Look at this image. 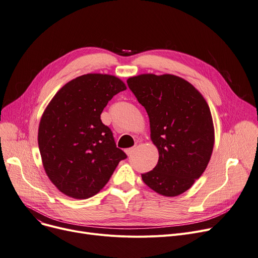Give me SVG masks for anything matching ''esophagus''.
<instances>
[{
  "label": "esophagus",
  "instance_id": "1",
  "mask_svg": "<svg viewBox=\"0 0 258 258\" xmlns=\"http://www.w3.org/2000/svg\"><path fill=\"white\" fill-rule=\"evenodd\" d=\"M136 148H137V146H134V147H131V148H126V150H125V154H126L127 156L133 155V154L135 153V151H136Z\"/></svg>",
  "mask_w": 258,
  "mask_h": 258
}]
</instances>
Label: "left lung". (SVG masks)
Masks as SVG:
<instances>
[{
  "label": "left lung",
  "mask_w": 258,
  "mask_h": 258,
  "mask_svg": "<svg viewBox=\"0 0 258 258\" xmlns=\"http://www.w3.org/2000/svg\"><path fill=\"white\" fill-rule=\"evenodd\" d=\"M127 85L147 112L151 139L157 146L156 167L142 173L143 182L165 197L190 188L205 171L213 151L210 108L187 80L171 74H141Z\"/></svg>",
  "instance_id": "8db88e82"
}]
</instances>
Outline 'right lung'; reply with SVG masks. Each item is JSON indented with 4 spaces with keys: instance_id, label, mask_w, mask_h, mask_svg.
I'll return each mask as SVG.
<instances>
[{
    "instance_id": "1",
    "label": "right lung",
    "mask_w": 258,
    "mask_h": 258,
    "mask_svg": "<svg viewBox=\"0 0 258 258\" xmlns=\"http://www.w3.org/2000/svg\"><path fill=\"white\" fill-rule=\"evenodd\" d=\"M126 90L116 76L91 73L66 84L38 126V147L50 181L63 195L84 200L98 194L126 155L100 119L116 94Z\"/></svg>"
}]
</instances>
